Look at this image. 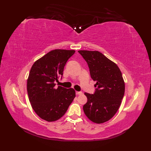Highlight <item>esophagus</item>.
<instances>
[{
    "label": "esophagus",
    "mask_w": 151,
    "mask_h": 151,
    "mask_svg": "<svg viewBox=\"0 0 151 151\" xmlns=\"http://www.w3.org/2000/svg\"><path fill=\"white\" fill-rule=\"evenodd\" d=\"M76 94L81 95V94H83V92H82V91H76Z\"/></svg>",
    "instance_id": "34e87169"
}]
</instances>
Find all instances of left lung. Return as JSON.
<instances>
[{
    "label": "left lung",
    "mask_w": 151,
    "mask_h": 151,
    "mask_svg": "<svg viewBox=\"0 0 151 151\" xmlns=\"http://www.w3.org/2000/svg\"><path fill=\"white\" fill-rule=\"evenodd\" d=\"M88 63L90 75L96 81L94 94L85 93L88 101L83 106L86 116L96 123L110 120L119 108L125 93V83L115 63L98 51L79 50Z\"/></svg>",
    "instance_id": "obj_1"
}]
</instances>
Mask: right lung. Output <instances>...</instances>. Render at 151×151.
I'll list each match as a JSON object with an SVG mask.
<instances>
[{
	"mask_svg": "<svg viewBox=\"0 0 151 151\" xmlns=\"http://www.w3.org/2000/svg\"><path fill=\"white\" fill-rule=\"evenodd\" d=\"M75 50H52L32 66L27 91L35 113L43 120L54 122L62 117L76 97L74 89L55 87L54 82L63 76L66 62Z\"/></svg>",
	"mask_w": 151,
	"mask_h": 151,
	"instance_id": "1",
	"label": "right lung"
}]
</instances>
